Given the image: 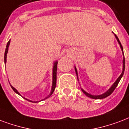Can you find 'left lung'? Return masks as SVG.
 I'll use <instances>...</instances> for the list:
<instances>
[{
  "label": "left lung",
  "mask_w": 129,
  "mask_h": 129,
  "mask_svg": "<svg viewBox=\"0 0 129 129\" xmlns=\"http://www.w3.org/2000/svg\"><path fill=\"white\" fill-rule=\"evenodd\" d=\"M115 38H116V40H117V41H118V44H120V46L121 50L122 51L123 56H124V52H123L122 46V44H121L120 42V40H119V39H118V37H117V35H115ZM122 63H123V66H122V72L121 74H120V77H118V79H117V80H116V81H115L114 82V83H113V85H111V87L108 90L106 91V92L103 93V94H101V95H92V94H89V93H87V92H86V91H85L84 89H83L81 88L82 91H83L84 94H85V95H86L87 96H88V97H89V98H91V99H105V98H106V97H107V96H109V95H111V94H112V92H113V91H114V89H115L116 88V87H117V85H118V83H119V82H120V79H122V77L123 74H124V68H125V59H124V57H123ZM74 68H75V72H76V74H77V79H78V81H79V78H78V72H77V68L74 67Z\"/></svg>",
  "instance_id": "obj_1"
}]
</instances>
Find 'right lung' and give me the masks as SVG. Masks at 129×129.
<instances>
[{"mask_svg": "<svg viewBox=\"0 0 129 129\" xmlns=\"http://www.w3.org/2000/svg\"><path fill=\"white\" fill-rule=\"evenodd\" d=\"M9 44H10V40L9 41L8 43H7V46H6V49H5V59H4V60H5V63H6L7 62V52H8V50H9ZM57 63L58 62L56 61L54 62V64H53V68H52V88H51V91H50V94L48 95V96H46L45 99H43V100H45V99H48V98H49L51 95H52V94L53 93V91H54V90H55V87H56V82H57ZM11 87V88L13 89V90H14L15 92H16V94H18V95H20V96H21L20 94L19 93L18 91V90L16 89V88H14V87L12 86L11 85H10ZM24 99H26V100H27V101H30V102H32V103H38V102H40V101H30V100H28V99H25V98H24Z\"/></svg>", "mask_w": 129, "mask_h": 129, "instance_id": "1", "label": "right lung"}]
</instances>
